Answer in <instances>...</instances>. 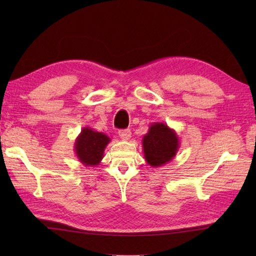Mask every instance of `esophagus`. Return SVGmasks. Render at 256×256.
Wrapping results in <instances>:
<instances>
[{
    "instance_id": "obj_1",
    "label": "esophagus",
    "mask_w": 256,
    "mask_h": 256,
    "mask_svg": "<svg viewBox=\"0 0 256 256\" xmlns=\"http://www.w3.org/2000/svg\"><path fill=\"white\" fill-rule=\"evenodd\" d=\"M118 136L123 140H128L130 138H131V131L130 130H120Z\"/></svg>"
}]
</instances>
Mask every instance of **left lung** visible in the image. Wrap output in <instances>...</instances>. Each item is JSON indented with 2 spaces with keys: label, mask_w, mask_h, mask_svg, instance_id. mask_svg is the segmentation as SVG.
Listing matches in <instances>:
<instances>
[{
  "label": "left lung",
  "mask_w": 256,
  "mask_h": 256,
  "mask_svg": "<svg viewBox=\"0 0 256 256\" xmlns=\"http://www.w3.org/2000/svg\"><path fill=\"white\" fill-rule=\"evenodd\" d=\"M179 138L175 130L165 123L154 122L142 140L145 160L152 167H160L170 162L179 150Z\"/></svg>",
  "instance_id": "left-lung-1"
}]
</instances>
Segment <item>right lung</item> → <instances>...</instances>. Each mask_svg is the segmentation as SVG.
<instances>
[{
	"label": "right lung",
	"mask_w": 256,
	"mask_h": 256,
	"mask_svg": "<svg viewBox=\"0 0 256 256\" xmlns=\"http://www.w3.org/2000/svg\"><path fill=\"white\" fill-rule=\"evenodd\" d=\"M111 142V138L102 132L94 131L91 128H84L76 138L74 153L81 164L88 167L99 165L103 153Z\"/></svg>",
	"instance_id": "obj_1"
}]
</instances>
